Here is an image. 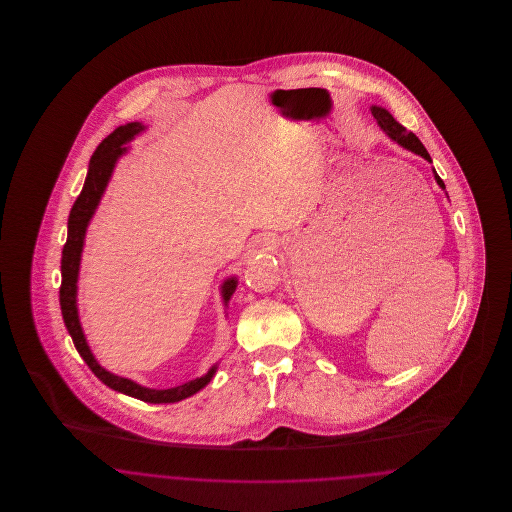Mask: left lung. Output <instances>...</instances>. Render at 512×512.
Instances as JSON below:
<instances>
[{
    "label": "left lung",
    "instance_id": "obj_1",
    "mask_svg": "<svg viewBox=\"0 0 512 512\" xmlns=\"http://www.w3.org/2000/svg\"><path fill=\"white\" fill-rule=\"evenodd\" d=\"M370 111H372L376 122L380 124V128L390 136L393 142H397L399 146L413 151L416 155H420V157H424L426 161L432 163V157H430V153L426 151V147L422 146V142L414 136L413 132H409L403 124H399V122L395 121V119L391 117L390 111H386L384 107H378V105H372ZM434 176H436V182H438L439 188L445 190V184H443V180L439 178L438 172L434 171Z\"/></svg>",
    "mask_w": 512,
    "mask_h": 512
}]
</instances>
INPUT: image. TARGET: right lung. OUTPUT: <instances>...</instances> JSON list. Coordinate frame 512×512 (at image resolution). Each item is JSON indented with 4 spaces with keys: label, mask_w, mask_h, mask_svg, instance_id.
I'll return each mask as SVG.
<instances>
[{
    "label": "right lung",
    "mask_w": 512,
    "mask_h": 512,
    "mask_svg": "<svg viewBox=\"0 0 512 512\" xmlns=\"http://www.w3.org/2000/svg\"><path fill=\"white\" fill-rule=\"evenodd\" d=\"M142 130H146V126L142 122H128L124 126H119L117 130H113L94 151L92 159H90V167L88 174L84 180V188L80 195L74 201L71 215H69V232H67V244L63 247V257H61V288H59V303H61V313L65 326L73 338L74 347L80 353V357L86 361V365L90 366V370L98 376L99 380L109 386L111 390L121 391L124 395L136 397L140 401L146 403H176L182 401L190 395H194L201 388H205L215 372L217 366H213L207 374H203L201 378L190 380L182 386H176L171 390H151L144 388L128 378H122L117 374H111L109 370H105L99 365L96 357L92 355L88 341L84 338L82 326H80V318H78V307H76V282H78V270H80V257H82V249H84V236L88 230V224L94 217L96 209H98L101 195L105 192L113 169L119 161V157L126 153V142L134 140V136H138ZM238 286V278L232 276L228 280H224L222 284V299L224 305H228L232 293L236 292Z\"/></svg>",
    "instance_id": "obj_1"
}]
</instances>
